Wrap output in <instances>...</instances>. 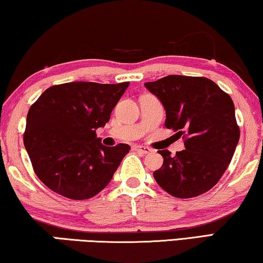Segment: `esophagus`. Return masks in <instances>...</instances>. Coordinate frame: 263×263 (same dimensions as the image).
Wrapping results in <instances>:
<instances>
[{
  "label": "esophagus",
  "mask_w": 263,
  "mask_h": 263,
  "mask_svg": "<svg viewBox=\"0 0 263 263\" xmlns=\"http://www.w3.org/2000/svg\"><path fill=\"white\" fill-rule=\"evenodd\" d=\"M133 150L137 151V153H139V154H143V155L150 154L151 151H153L150 147L144 146V145H133Z\"/></svg>",
  "instance_id": "esophagus-1"
}]
</instances>
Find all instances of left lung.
Instances as JSON below:
<instances>
[{
  "mask_svg": "<svg viewBox=\"0 0 263 263\" xmlns=\"http://www.w3.org/2000/svg\"><path fill=\"white\" fill-rule=\"evenodd\" d=\"M145 87L164 106L165 127L183 136L186 147L175 156L158 151L163 164L155 170L156 182L180 199L210 191L230 164L239 140L230 95L206 77L169 75Z\"/></svg>",
  "mask_w": 263,
  "mask_h": 263,
  "instance_id": "8db88e82",
  "label": "left lung"
}]
</instances>
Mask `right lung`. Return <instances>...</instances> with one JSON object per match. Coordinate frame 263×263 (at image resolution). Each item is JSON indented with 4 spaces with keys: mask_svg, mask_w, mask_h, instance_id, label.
Here are the masks:
<instances>
[{
    "mask_svg": "<svg viewBox=\"0 0 263 263\" xmlns=\"http://www.w3.org/2000/svg\"><path fill=\"white\" fill-rule=\"evenodd\" d=\"M130 82H69L44 91L28 110L24 143L39 180L54 193L86 200L101 192L130 145L105 146L96 130Z\"/></svg>",
    "mask_w": 263,
    "mask_h": 263,
    "instance_id": "1",
    "label": "right lung"
}]
</instances>
